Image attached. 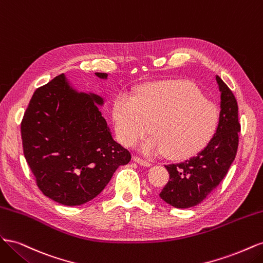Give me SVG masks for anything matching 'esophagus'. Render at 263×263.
<instances>
[{"label":"esophagus","instance_id":"esophagus-1","mask_svg":"<svg viewBox=\"0 0 263 263\" xmlns=\"http://www.w3.org/2000/svg\"><path fill=\"white\" fill-rule=\"evenodd\" d=\"M134 161L135 162H137L138 164H140V165H144V166H150L151 165V162L150 161H148V160H145V159H141V158H139V157H134Z\"/></svg>","mask_w":263,"mask_h":263}]
</instances>
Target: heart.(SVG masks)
<instances>
[{
	"instance_id": "obj_1",
	"label": "heart",
	"mask_w": 263,
	"mask_h": 263,
	"mask_svg": "<svg viewBox=\"0 0 263 263\" xmlns=\"http://www.w3.org/2000/svg\"><path fill=\"white\" fill-rule=\"evenodd\" d=\"M112 117L122 144L134 146L151 132L154 136L141 145L144 153L184 158L212 138L219 115L195 85L168 81L144 87L135 99L119 94Z\"/></svg>"
}]
</instances>
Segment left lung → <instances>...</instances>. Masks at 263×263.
<instances>
[{
    "mask_svg": "<svg viewBox=\"0 0 263 263\" xmlns=\"http://www.w3.org/2000/svg\"><path fill=\"white\" fill-rule=\"evenodd\" d=\"M220 93L219 118L213 137L200 153L179 163L165 165L170 180L159 194L176 209H189L201 203L225 178L238 148V105L233 92L216 76Z\"/></svg>",
    "mask_w": 263,
    "mask_h": 263,
    "instance_id": "left-lung-1",
    "label": "left lung"
}]
</instances>
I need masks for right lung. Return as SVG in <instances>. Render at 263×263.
Listing matches in <instances>:
<instances>
[{
	"mask_svg": "<svg viewBox=\"0 0 263 263\" xmlns=\"http://www.w3.org/2000/svg\"><path fill=\"white\" fill-rule=\"evenodd\" d=\"M107 80V73L95 72ZM104 99L80 92L65 73L38 87L24 114L21 133L24 156L38 187L67 206L97 197L119 165L132 159L113 138L100 112Z\"/></svg>",
	"mask_w": 263,
	"mask_h": 263,
	"instance_id": "add662e5",
	"label": "right lung"
}]
</instances>
